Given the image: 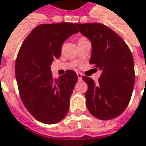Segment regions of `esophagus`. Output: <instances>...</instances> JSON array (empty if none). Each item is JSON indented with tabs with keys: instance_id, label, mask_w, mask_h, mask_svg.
I'll return each mask as SVG.
<instances>
[{
	"instance_id": "esophagus-1",
	"label": "esophagus",
	"mask_w": 146,
	"mask_h": 146,
	"mask_svg": "<svg viewBox=\"0 0 146 146\" xmlns=\"http://www.w3.org/2000/svg\"><path fill=\"white\" fill-rule=\"evenodd\" d=\"M76 75H77V78H78V80H81L82 79V74L80 73H76Z\"/></svg>"
}]
</instances>
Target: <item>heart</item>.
<instances>
[{
	"mask_svg": "<svg viewBox=\"0 0 146 146\" xmlns=\"http://www.w3.org/2000/svg\"><path fill=\"white\" fill-rule=\"evenodd\" d=\"M83 39H84V38H79V40H78V42L81 41V40H83Z\"/></svg>",
	"mask_w": 146,
	"mask_h": 146,
	"instance_id": "b5f03b06",
	"label": "heart"
}]
</instances>
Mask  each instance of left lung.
<instances>
[{"label":"left lung","instance_id":"8db88e82","mask_svg":"<svg viewBox=\"0 0 146 146\" xmlns=\"http://www.w3.org/2000/svg\"><path fill=\"white\" fill-rule=\"evenodd\" d=\"M81 34L92 43L89 60L95 70L102 71L98 83L88 76L85 92L88 110L101 120L118 117L129 104L135 73L132 54L122 38L101 23H76Z\"/></svg>","mask_w":146,"mask_h":146}]
</instances>
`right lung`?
<instances>
[{"instance_id": "obj_1", "label": "right lung", "mask_w": 146, "mask_h": 146, "mask_svg": "<svg viewBox=\"0 0 146 146\" xmlns=\"http://www.w3.org/2000/svg\"><path fill=\"white\" fill-rule=\"evenodd\" d=\"M79 32L76 23L40 24L24 39L16 58L15 73L20 97L38 121L54 124L62 120L77 82L73 70L54 79L50 66L61 55L68 38Z\"/></svg>"}]
</instances>
